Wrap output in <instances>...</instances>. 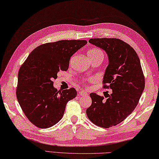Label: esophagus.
I'll list each match as a JSON object with an SVG mask.
<instances>
[{
    "mask_svg": "<svg viewBox=\"0 0 159 159\" xmlns=\"http://www.w3.org/2000/svg\"><path fill=\"white\" fill-rule=\"evenodd\" d=\"M78 96L79 97H83V96H87V93L86 92H84V91H81L78 93Z\"/></svg>",
    "mask_w": 159,
    "mask_h": 159,
    "instance_id": "esophagus-1",
    "label": "esophagus"
}]
</instances>
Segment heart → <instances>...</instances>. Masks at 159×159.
<instances>
[{"instance_id":"heart-1","label":"heart","mask_w":159,"mask_h":159,"mask_svg":"<svg viewBox=\"0 0 159 159\" xmlns=\"http://www.w3.org/2000/svg\"><path fill=\"white\" fill-rule=\"evenodd\" d=\"M97 54H102V52H101L100 50H98V49L93 48V49H92V50L88 51V53H87L88 56H95V55H97Z\"/></svg>"}]
</instances>
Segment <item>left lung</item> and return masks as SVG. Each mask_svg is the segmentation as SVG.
<instances>
[{"label":"left lung","mask_w":159,"mask_h":159,"mask_svg":"<svg viewBox=\"0 0 159 159\" xmlns=\"http://www.w3.org/2000/svg\"><path fill=\"white\" fill-rule=\"evenodd\" d=\"M89 42L106 51L108 66L103 76V88L112 89L104 99L90 93L92 103L87 109L91 122L104 128L115 126L132 113L144 89L140 60L133 48L118 39H91Z\"/></svg>","instance_id":"left-lung-1"}]
</instances>
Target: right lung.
<instances>
[{
    "label": "right lung",
    "mask_w": 159,
    "mask_h": 159,
    "mask_svg": "<svg viewBox=\"0 0 159 159\" xmlns=\"http://www.w3.org/2000/svg\"><path fill=\"white\" fill-rule=\"evenodd\" d=\"M86 40H61L41 44L31 52L18 72L16 95L29 120L48 128L61 120L66 104L77 96L75 88L58 91L53 80L67 71L70 59L86 45Z\"/></svg>",
    "instance_id": "1"
}]
</instances>
